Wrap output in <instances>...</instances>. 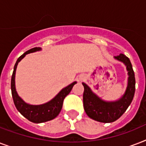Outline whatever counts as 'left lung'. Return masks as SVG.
I'll use <instances>...</instances> for the list:
<instances>
[{"label": "left lung", "mask_w": 146, "mask_h": 146, "mask_svg": "<svg viewBox=\"0 0 146 146\" xmlns=\"http://www.w3.org/2000/svg\"><path fill=\"white\" fill-rule=\"evenodd\" d=\"M114 58L125 64L129 76L127 89L120 99L114 102H105L92 92L86 83L82 82L84 86L83 106L85 111L89 117L98 122L111 123L119 119L131 104L135 94L136 80L131 62L123 54Z\"/></svg>", "instance_id": "8db88e82"}]
</instances>
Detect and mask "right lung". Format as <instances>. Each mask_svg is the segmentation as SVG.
I'll use <instances>...</instances> for the list:
<instances>
[{
  "label": "right lung",
  "mask_w": 146,
  "mask_h": 146,
  "mask_svg": "<svg viewBox=\"0 0 146 146\" xmlns=\"http://www.w3.org/2000/svg\"><path fill=\"white\" fill-rule=\"evenodd\" d=\"M41 50H42L41 48L36 47V48H33L30 50H27L23 54L21 55L17 59L15 64L12 77H11V92H12L13 99L15 106L22 115L25 117L26 119H28L29 121L35 123H44L54 119L61 111L63 102L65 97L70 92L73 86L76 83V82H73V83L64 88L53 99L43 104L33 105V104H27L24 102L23 100L18 96L16 91V87H15V74H16L17 65H18V63L26 54Z\"/></svg>",
  "instance_id": "add662e5"
}]
</instances>
